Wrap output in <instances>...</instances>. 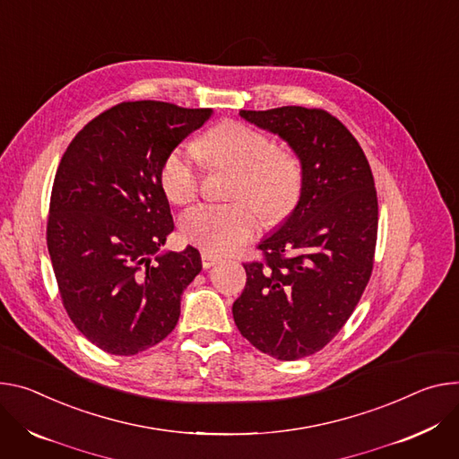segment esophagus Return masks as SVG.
I'll return each instance as SVG.
<instances>
[{
    "label": "esophagus",
    "mask_w": 459,
    "mask_h": 459,
    "mask_svg": "<svg viewBox=\"0 0 459 459\" xmlns=\"http://www.w3.org/2000/svg\"><path fill=\"white\" fill-rule=\"evenodd\" d=\"M220 260H221V258H220L218 255H214V253H211V251H206V248H203V251H201V264H203L204 269H211V267L216 265Z\"/></svg>",
    "instance_id": "esophagus-1"
}]
</instances>
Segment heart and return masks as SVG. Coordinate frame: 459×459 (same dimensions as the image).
<instances>
[{
  "mask_svg": "<svg viewBox=\"0 0 459 459\" xmlns=\"http://www.w3.org/2000/svg\"><path fill=\"white\" fill-rule=\"evenodd\" d=\"M197 153L214 169L234 172V203H203L181 216L186 241L211 253H232L260 229V212L278 223L295 211L304 188L300 159L238 120H225L195 144ZM201 172L192 152L176 148L160 166V186L170 201L185 204L199 190Z\"/></svg>",
  "mask_w": 459,
  "mask_h": 459,
  "instance_id": "1",
  "label": "heart"
}]
</instances>
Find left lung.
Listing matches in <instances>:
<instances>
[{
    "mask_svg": "<svg viewBox=\"0 0 459 459\" xmlns=\"http://www.w3.org/2000/svg\"><path fill=\"white\" fill-rule=\"evenodd\" d=\"M239 115L281 137L302 162L293 212L243 264L232 306L241 335L278 360L320 351L351 316L373 269L379 206L369 162L344 124L324 109L283 106Z\"/></svg>",
    "mask_w": 459,
    "mask_h": 459,
    "instance_id": "obj_1",
    "label": "left lung"
}]
</instances>
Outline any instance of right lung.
<instances>
[{
  "mask_svg": "<svg viewBox=\"0 0 459 459\" xmlns=\"http://www.w3.org/2000/svg\"><path fill=\"white\" fill-rule=\"evenodd\" d=\"M211 115L122 102L88 122L58 164L48 248L62 304L82 335L111 355H137L169 337L201 271L190 245L159 253L174 230L160 166Z\"/></svg>",
  "mask_w": 459,
  "mask_h": 459,
  "instance_id": "obj_1",
  "label": "right lung"
}]
</instances>
